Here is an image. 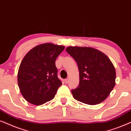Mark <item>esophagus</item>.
I'll return each instance as SVG.
<instances>
[{"instance_id": "esophagus-1", "label": "esophagus", "mask_w": 131, "mask_h": 131, "mask_svg": "<svg viewBox=\"0 0 131 131\" xmlns=\"http://www.w3.org/2000/svg\"><path fill=\"white\" fill-rule=\"evenodd\" d=\"M64 81H65V83L68 84V83H69V80L68 79V78H67V79H65V80H64Z\"/></svg>"}]
</instances>
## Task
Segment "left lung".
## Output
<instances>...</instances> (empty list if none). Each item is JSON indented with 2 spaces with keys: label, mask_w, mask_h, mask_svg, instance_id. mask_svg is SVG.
Masks as SVG:
<instances>
[{
  "label": "left lung",
  "mask_w": 131,
  "mask_h": 131,
  "mask_svg": "<svg viewBox=\"0 0 131 131\" xmlns=\"http://www.w3.org/2000/svg\"><path fill=\"white\" fill-rule=\"evenodd\" d=\"M78 64L80 83L71 90L75 99L89 105L104 101L115 86L116 70L105 54L95 48L68 47L66 49Z\"/></svg>",
  "instance_id": "left-lung-1"
}]
</instances>
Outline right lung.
<instances>
[{"label":"right lung","mask_w":131,"mask_h":131,"mask_svg":"<svg viewBox=\"0 0 131 131\" xmlns=\"http://www.w3.org/2000/svg\"><path fill=\"white\" fill-rule=\"evenodd\" d=\"M64 49L63 45L45 43L30 50L21 62L18 84L24 99L41 105L54 97L62 81L57 77L55 61Z\"/></svg>","instance_id":"obj_1"}]
</instances>
